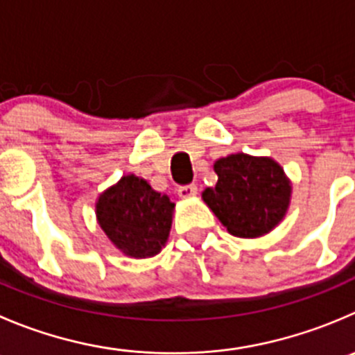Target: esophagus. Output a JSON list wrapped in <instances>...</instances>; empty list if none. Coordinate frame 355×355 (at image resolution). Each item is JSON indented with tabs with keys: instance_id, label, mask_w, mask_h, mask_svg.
<instances>
[{
	"instance_id": "esophagus-1",
	"label": "esophagus",
	"mask_w": 355,
	"mask_h": 355,
	"mask_svg": "<svg viewBox=\"0 0 355 355\" xmlns=\"http://www.w3.org/2000/svg\"><path fill=\"white\" fill-rule=\"evenodd\" d=\"M196 194H198V185L189 184V185H180V187H178V196H180L182 199L194 198Z\"/></svg>"
}]
</instances>
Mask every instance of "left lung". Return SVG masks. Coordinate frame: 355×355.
Returning <instances> with one entry per match:
<instances>
[{
    "label": "left lung",
    "mask_w": 355,
    "mask_h": 355,
    "mask_svg": "<svg viewBox=\"0 0 355 355\" xmlns=\"http://www.w3.org/2000/svg\"><path fill=\"white\" fill-rule=\"evenodd\" d=\"M218 182L202 199L232 236L258 237L283 220L291 185L276 161L230 154L215 163Z\"/></svg>",
    "instance_id": "1"
}]
</instances>
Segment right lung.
<instances>
[{"instance_id": "right-lung-1", "label": "right lung", "mask_w": 355, "mask_h": 355, "mask_svg": "<svg viewBox=\"0 0 355 355\" xmlns=\"http://www.w3.org/2000/svg\"><path fill=\"white\" fill-rule=\"evenodd\" d=\"M173 202L146 180L128 175L98 198L97 218L109 239L135 258L154 257L164 246Z\"/></svg>"}]
</instances>
